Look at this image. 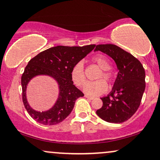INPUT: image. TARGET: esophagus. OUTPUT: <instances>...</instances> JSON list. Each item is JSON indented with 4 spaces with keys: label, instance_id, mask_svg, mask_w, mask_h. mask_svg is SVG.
Instances as JSON below:
<instances>
[{
    "label": "esophagus",
    "instance_id": "esophagus-1",
    "mask_svg": "<svg viewBox=\"0 0 160 160\" xmlns=\"http://www.w3.org/2000/svg\"><path fill=\"white\" fill-rule=\"evenodd\" d=\"M85 97H86L87 99H88V100H91L94 99V98H93V97H90V96H88V95H85Z\"/></svg>",
    "mask_w": 160,
    "mask_h": 160
}]
</instances>
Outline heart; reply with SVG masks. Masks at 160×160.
<instances>
[{
    "label": "heart",
    "instance_id": "b5f03b06",
    "mask_svg": "<svg viewBox=\"0 0 160 160\" xmlns=\"http://www.w3.org/2000/svg\"><path fill=\"white\" fill-rule=\"evenodd\" d=\"M92 60L98 64L99 67L102 69V72L99 74L97 79L100 80L96 81L88 82L84 86V92L90 96H98L104 94L108 89V86L106 82L109 85H112L114 81V78L112 72L109 71L112 68V65L109 60L103 54H98L93 57ZM72 80L75 86L82 87L86 83V78L85 74L84 63L82 61H79L74 64L71 71Z\"/></svg>",
    "mask_w": 160,
    "mask_h": 160
}]
</instances>
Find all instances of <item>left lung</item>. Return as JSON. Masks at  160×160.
Listing matches in <instances>:
<instances>
[{"instance_id":"left-lung-1","label":"left lung","mask_w":160,"mask_h":160,"mask_svg":"<svg viewBox=\"0 0 160 160\" xmlns=\"http://www.w3.org/2000/svg\"><path fill=\"white\" fill-rule=\"evenodd\" d=\"M94 51L110 56L119 70L112 92L101 98L102 106L97 111V114L108 122H125L140 105L145 88L144 68L132 54L114 44L97 45Z\"/></svg>"}]
</instances>
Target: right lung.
I'll return each instance as SVG.
<instances>
[{
    "mask_svg": "<svg viewBox=\"0 0 160 160\" xmlns=\"http://www.w3.org/2000/svg\"><path fill=\"white\" fill-rule=\"evenodd\" d=\"M95 45L85 46H58L41 52L29 60L21 77L22 99L29 114L38 122L43 125H56L67 117L74 106L78 98L84 94L73 84L71 71L94 49ZM38 75L52 76L59 86V95L54 106L46 112L32 109L26 99V87L28 82Z\"/></svg>",
    "mask_w": 160,
    "mask_h": 160,
    "instance_id": "1",
    "label": "right lung"
}]
</instances>
